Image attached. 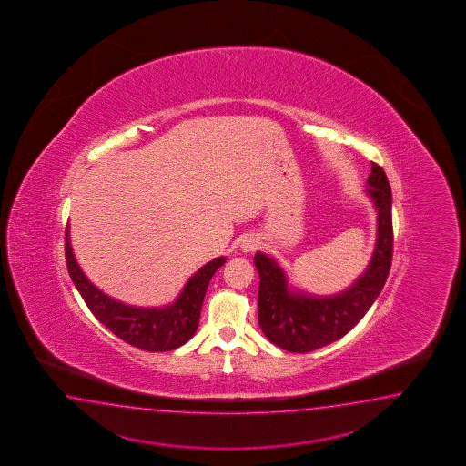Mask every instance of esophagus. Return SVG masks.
I'll return each instance as SVG.
<instances>
[{
    "mask_svg": "<svg viewBox=\"0 0 466 466\" xmlns=\"http://www.w3.org/2000/svg\"><path fill=\"white\" fill-rule=\"evenodd\" d=\"M241 248H243V251H255L256 248H258V239L253 237H247L243 239V243H241Z\"/></svg>",
    "mask_w": 466,
    "mask_h": 466,
    "instance_id": "esophagus-1",
    "label": "esophagus"
}]
</instances>
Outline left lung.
I'll return each instance as SVG.
<instances>
[{"label": "left lung", "mask_w": 466, "mask_h": 466, "mask_svg": "<svg viewBox=\"0 0 466 466\" xmlns=\"http://www.w3.org/2000/svg\"><path fill=\"white\" fill-rule=\"evenodd\" d=\"M367 195L377 210L374 255L364 274L346 291L310 296L291 291L283 268L271 256L256 253L259 273L258 320L274 346L289 352H310L346 336L370 309L392 265V192L382 167L372 164Z\"/></svg>", "instance_id": "8db88e82"}]
</instances>
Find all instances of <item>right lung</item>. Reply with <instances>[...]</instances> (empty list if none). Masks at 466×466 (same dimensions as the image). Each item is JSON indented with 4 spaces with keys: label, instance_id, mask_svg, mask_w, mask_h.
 <instances>
[{
    "label": "right lung",
    "instance_id": "1",
    "mask_svg": "<svg viewBox=\"0 0 466 466\" xmlns=\"http://www.w3.org/2000/svg\"><path fill=\"white\" fill-rule=\"evenodd\" d=\"M65 243L67 271L92 314L117 338L148 352L174 350L193 338L207 288L213 274L227 261L225 256H219L201 266L172 304L164 308H136L112 299L87 279L74 258L69 227L66 228Z\"/></svg>",
    "mask_w": 466,
    "mask_h": 466
}]
</instances>
